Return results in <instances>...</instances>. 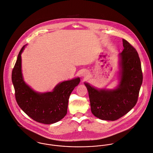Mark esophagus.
I'll return each mask as SVG.
<instances>
[{
  "label": "esophagus",
  "mask_w": 153,
  "mask_h": 153,
  "mask_svg": "<svg viewBox=\"0 0 153 153\" xmlns=\"http://www.w3.org/2000/svg\"><path fill=\"white\" fill-rule=\"evenodd\" d=\"M88 74V73H85L83 74V75H84V76H87Z\"/></svg>",
  "instance_id": "esophagus-1"
}]
</instances>
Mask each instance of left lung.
Wrapping results in <instances>:
<instances>
[{"mask_svg": "<svg viewBox=\"0 0 153 153\" xmlns=\"http://www.w3.org/2000/svg\"><path fill=\"white\" fill-rule=\"evenodd\" d=\"M122 41L124 48L120 54L121 72L118 88L113 91L97 90L85 83L92 114L102 120L116 121L129 112L137 102L143 83L138 54L126 40L123 39Z\"/></svg>", "mask_w": 153, "mask_h": 153, "instance_id": "8db88e82", "label": "left lung"}]
</instances>
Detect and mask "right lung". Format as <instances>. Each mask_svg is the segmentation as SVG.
Returning a JSON list of instances; mask_svg holds the SVG:
<instances>
[{"label":"right lung","mask_w":153,"mask_h":153,"mask_svg":"<svg viewBox=\"0 0 153 153\" xmlns=\"http://www.w3.org/2000/svg\"><path fill=\"white\" fill-rule=\"evenodd\" d=\"M22 47L12 72V80L15 89L16 102L21 109L33 120L44 124L60 121L67 112L70 95L80 80L77 78L59 84L53 92L38 93L24 82L21 72Z\"/></svg>","instance_id":"add662e5"}]
</instances>
